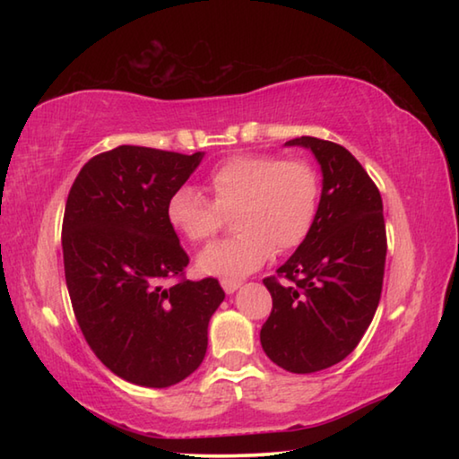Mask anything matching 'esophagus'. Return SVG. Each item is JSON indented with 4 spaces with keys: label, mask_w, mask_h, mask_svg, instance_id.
Instances as JSON below:
<instances>
[{
    "label": "esophagus",
    "mask_w": 459,
    "mask_h": 459,
    "mask_svg": "<svg viewBox=\"0 0 459 459\" xmlns=\"http://www.w3.org/2000/svg\"><path fill=\"white\" fill-rule=\"evenodd\" d=\"M221 285H222V290H224V293H235L238 287H240V281H232V279H222L221 281Z\"/></svg>",
    "instance_id": "1"
}]
</instances>
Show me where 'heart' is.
<instances>
[{
    "instance_id": "obj_1",
    "label": "heart",
    "mask_w": 459,
    "mask_h": 459,
    "mask_svg": "<svg viewBox=\"0 0 459 459\" xmlns=\"http://www.w3.org/2000/svg\"><path fill=\"white\" fill-rule=\"evenodd\" d=\"M211 200L182 186L166 204V219L178 235L202 243L216 235L222 214H232L238 235L219 240L198 255L202 275L237 279L253 273L273 251L299 247L312 230L320 204L316 169L301 160L275 155H235L206 180Z\"/></svg>"
}]
</instances>
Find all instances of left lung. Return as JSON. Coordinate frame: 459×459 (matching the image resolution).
<instances>
[{
    "label": "left lung",
    "instance_id": "left-lung-1",
    "mask_svg": "<svg viewBox=\"0 0 459 459\" xmlns=\"http://www.w3.org/2000/svg\"><path fill=\"white\" fill-rule=\"evenodd\" d=\"M322 169V196L307 238L267 277L273 309L261 346L277 367L309 375L344 360L375 317L383 291V200L359 160L338 143L295 137Z\"/></svg>",
    "mask_w": 459,
    "mask_h": 459
}]
</instances>
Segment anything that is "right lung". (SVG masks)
I'll list each match as a JSON object with an SVG mask.
<instances>
[{
	"instance_id": "1",
	"label": "right lung",
	"mask_w": 459,
	"mask_h": 459,
	"mask_svg": "<svg viewBox=\"0 0 459 459\" xmlns=\"http://www.w3.org/2000/svg\"><path fill=\"white\" fill-rule=\"evenodd\" d=\"M202 158L119 145L82 166L66 200L62 255L76 322L97 359L139 386H172L200 367L224 299L212 277L161 285L190 261L168 198Z\"/></svg>"
}]
</instances>
